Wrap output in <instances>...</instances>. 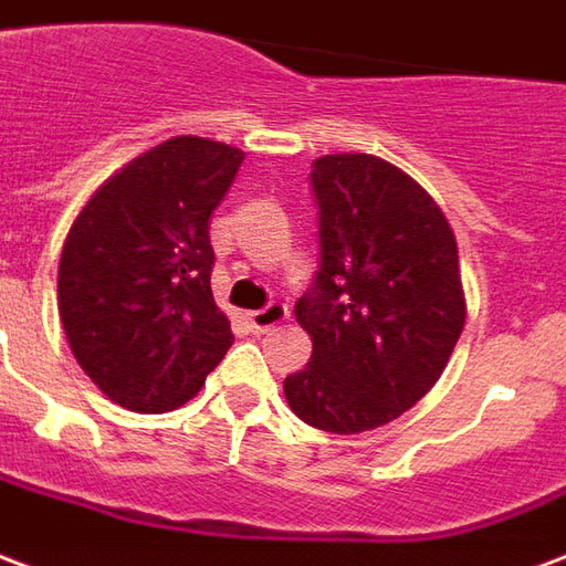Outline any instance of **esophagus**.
Here are the masks:
<instances>
[{
  "instance_id": "1",
  "label": "esophagus",
  "mask_w": 566,
  "mask_h": 566,
  "mask_svg": "<svg viewBox=\"0 0 566 566\" xmlns=\"http://www.w3.org/2000/svg\"><path fill=\"white\" fill-rule=\"evenodd\" d=\"M286 316H289V310L283 307V304H277V301H271L268 307L253 310V313L248 316V322H250V328L256 331V334H265V331L277 328L280 322H283Z\"/></svg>"
}]
</instances>
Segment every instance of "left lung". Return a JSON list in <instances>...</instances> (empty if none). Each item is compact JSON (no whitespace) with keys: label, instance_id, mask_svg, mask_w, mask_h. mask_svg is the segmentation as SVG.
I'll return each mask as SVG.
<instances>
[{"label":"left lung","instance_id":"1","mask_svg":"<svg viewBox=\"0 0 566 566\" xmlns=\"http://www.w3.org/2000/svg\"><path fill=\"white\" fill-rule=\"evenodd\" d=\"M318 271L295 304L310 364L283 381L304 423L385 427L436 381L465 325L453 229L427 190L373 155L313 160Z\"/></svg>","mask_w":566,"mask_h":566}]
</instances>
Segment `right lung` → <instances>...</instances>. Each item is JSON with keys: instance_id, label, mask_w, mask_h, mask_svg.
I'll use <instances>...</instances> for the list:
<instances>
[{"instance_id": "right-lung-1", "label": "right lung", "mask_w": 566, "mask_h": 566, "mask_svg": "<svg viewBox=\"0 0 566 566\" xmlns=\"http://www.w3.org/2000/svg\"><path fill=\"white\" fill-rule=\"evenodd\" d=\"M244 155L172 137L97 187L59 259L71 352L106 397L164 415L197 397L232 346L211 295L208 223Z\"/></svg>"}]
</instances>
